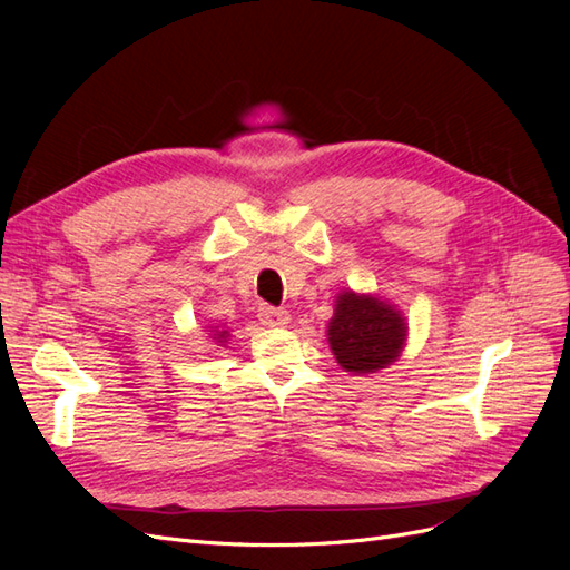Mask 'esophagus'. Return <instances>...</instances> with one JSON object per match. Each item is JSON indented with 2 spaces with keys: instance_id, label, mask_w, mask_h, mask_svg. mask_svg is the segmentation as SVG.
Masks as SVG:
<instances>
[{
  "instance_id": "obj_1",
  "label": "esophagus",
  "mask_w": 570,
  "mask_h": 570,
  "mask_svg": "<svg viewBox=\"0 0 570 570\" xmlns=\"http://www.w3.org/2000/svg\"><path fill=\"white\" fill-rule=\"evenodd\" d=\"M258 321L268 327H283L289 323V314L283 312V308H275V306H262L258 308Z\"/></svg>"
}]
</instances>
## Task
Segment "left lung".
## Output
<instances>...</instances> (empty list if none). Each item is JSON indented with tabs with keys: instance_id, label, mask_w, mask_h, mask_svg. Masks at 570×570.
Returning a JSON list of instances; mask_svg holds the SVG:
<instances>
[{
	"instance_id": "8db88e82",
	"label": "left lung",
	"mask_w": 570,
	"mask_h": 570,
	"mask_svg": "<svg viewBox=\"0 0 570 570\" xmlns=\"http://www.w3.org/2000/svg\"><path fill=\"white\" fill-rule=\"evenodd\" d=\"M327 342L337 364L350 373H375L402 354L406 321L381 297L340 292L327 323Z\"/></svg>"
}]
</instances>
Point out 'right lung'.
I'll return each mask as SVG.
<instances>
[{
    "label": "right lung",
    "instance_id": "obj_1",
    "mask_svg": "<svg viewBox=\"0 0 570 570\" xmlns=\"http://www.w3.org/2000/svg\"><path fill=\"white\" fill-rule=\"evenodd\" d=\"M212 335H214V340H216V342H220V344L228 340V331H218V327H214Z\"/></svg>",
    "mask_w": 570,
    "mask_h": 570
}]
</instances>
